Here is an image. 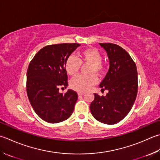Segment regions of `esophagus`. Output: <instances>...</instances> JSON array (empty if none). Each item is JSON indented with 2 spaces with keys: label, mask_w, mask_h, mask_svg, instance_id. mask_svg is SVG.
<instances>
[{
  "label": "esophagus",
  "mask_w": 160,
  "mask_h": 160,
  "mask_svg": "<svg viewBox=\"0 0 160 160\" xmlns=\"http://www.w3.org/2000/svg\"><path fill=\"white\" fill-rule=\"evenodd\" d=\"M84 92H78V96H83L84 95Z\"/></svg>",
  "instance_id": "34e87169"
}]
</instances>
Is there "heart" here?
Segmentation results:
<instances>
[{"label":"heart","mask_w":160,"mask_h":160,"mask_svg":"<svg viewBox=\"0 0 160 160\" xmlns=\"http://www.w3.org/2000/svg\"><path fill=\"white\" fill-rule=\"evenodd\" d=\"M81 64H89L88 76H79L71 80L70 86L78 92H86L97 82L98 76L104 72L105 67L102 62V55L98 50L94 48H89L80 51L78 58L70 55L65 62L64 67L67 73L71 76H76L79 72Z\"/></svg>","instance_id":"heart-1"}]
</instances>
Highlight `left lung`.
<instances>
[{"label": "left lung", "mask_w": 160, "mask_h": 160, "mask_svg": "<svg viewBox=\"0 0 160 160\" xmlns=\"http://www.w3.org/2000/svg\"><path fill=\"white\" fill-rule=\"evenodd\" d=\"M107 52L109 68L100 84L105 96L94 93L90 105L92 114L102 123L112 125L121 121L129 113L137 95L138 79L136 64L121 46L111 43H100Z\"/></svg>", "instance_id": "8db88e82"}]
</instances>
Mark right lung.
Returning a JSON list of instances; mask_svg holds the SVG:
<instances>
[{"mask_svg": "<svg viewBox=\"0 0 160 160\" xmlns=\"http://www.w3.org/2000/svg\"><path fill=\"white\" fill-rule=\"evenodd\" d=\"M79 43H59L43 47L30 62L27 71L26 91L31 105L39 117L48 123H57L71 117L78 93L67 88L68 76L64 64Z\"/></svg>", "mask_w": 160, "mask_h": 160, "instance_id": "add662e5", "label": "right lung"}]
</instances>
